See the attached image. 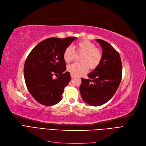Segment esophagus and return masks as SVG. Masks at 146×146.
Instances as JSON below:
<instances>
[{"label": "esophagus", "instance_id": "obj_1", "mask_svg": "<svg viewBox=\"0 0 146 146\" xmlns=\"http://www.w3.org/2000/svg\"><path fill=\"white\" fill-rule=\"evenodd\" d=\"M70 77H71L72 78H74L75 77V75H74L72 74H70Z\"/></svg>", "mask_w": 146, "mask_h": 146}]
</instances>
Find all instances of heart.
<instances>
[{"mask_svg":"<svg viewBox=\"0 0 146 146\" xmlns=\"http://www.w3.org/2000/svg\"><path fill=\"white\" fill-rule=\"evenodd\" d=\"M76 51L83 54L80 58L82 63H74L69 65L67 69L69 72L77 76L85 73L88 70V66L91 69H94L99 65L102 60V55L96 45L89 41L83 40L78 42L76 46ZM75 52L71 46L66 47L63 54V58L66 63H70L74 56Z\"/></svg>","mask_w":146,"mask_h":146,"instance_id":"obj_1","label":"heart"}]
</instances>
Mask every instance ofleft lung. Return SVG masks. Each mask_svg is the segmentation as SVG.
<instances>
[{"mask_svg": "<svg viewBox=\"0 0 146 146\" xmlns=\"http://www.w3.org/2000/svg\"><path fill=\"white\" fill-rule=\"evenodd\" d=\"M102 49L100 63L88 75L90 79L82 78L80 94L83 101L98 107L107 102L115 94L122 77V63L119 53L107 42L97 39Z\"/></svg>", "mask_w": 146, "mask_h": 146, "instance_id": "obj_1", "label": "left lung"}]
</instances>
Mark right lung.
<instances>
[{
    "instance_id": "obj_1",
    "label": "right lung",
    "mask_w": 146,
    "mask_h": 146,
    "mask_svg": "<svg viewBox=\"0 0 146 146\" xmlns=\"http://www.w3.org/2000/svg\"><path fill=\"white\" fill-rule=\"evenodd\" d=\"M76 38H47L35 46L27 56L24 68L25 84L39 104L51 106L62 99L64 88L70 80L69 72L63 73L66 70L63 52ZM56 74L59 77L53 79Z\"/></svg>"
}]
</instances>
